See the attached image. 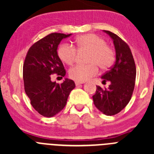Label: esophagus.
I'll return each mask as SVG.
<instances>
[{"label":"esophagus","mask_w":154,"mask_h":154,"mask_svg":"<svg viewBox=\"0 0 154 154\" xmlns=\"http://www.w3.org/2000/svg\"><path fill=\"white\" fill-rule=\"evenodd\" d=\"M75 85H76V86H78V85H82V84H83L84 82H77V81H76L75 82Z\"/></svg>","instance_id":"1"}]
</instances>
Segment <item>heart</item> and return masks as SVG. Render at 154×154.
<instances>
[{
  "label": "heart",
  "instance_id": "obj_1",
  "mask_svg": "<svg viewBox=\"0 0 154 154\" xmlns=\"http://www.w3.org/2000/svg\"><path fill=\"white\" fill-rule=\"evenodd\" d=\"M79 51H89L87 57L88 65H77L69 69L71 79L77 82L89 80L99 72V68L109 69L115 60L113 50L108 45L103 38L94 34H87L79 37L75 41ZM58 55L62 62L66 65H72L76 59L77 51L71 45L64 43L58 48Z\"/></svg>",
  "mask_w": 154,
  "mask_h": 154
}]
</instances>
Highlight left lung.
<instances>
[{"label":"left lung","instance_id":"left-lung-1","mask_svg":"<svg viewBox=\"0 0 154 154\" xmlns=\"http://www.w3.org/2000/svg\"><path fill=\"white\" fill-rule=\"evenodd\" d=\"M112 38L116 51V62L101 79L103 83L109 82L108 89L96 85L92 96L96 108L106 116L117 114L126 106L131 99L136 80L135 62L130 48L118 35L103 30Z\"/></svg>","mask_w":154,"mask_h":154}]
</instances>
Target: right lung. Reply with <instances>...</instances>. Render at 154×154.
Listing matches in <instances>:
<instances>
[{"label":"right lung","mask_w":154,"mask_h":154,"mask_svg":"<svg viewBox=\"0 0 154 154\" xmlns=\"http://www.w3.org/2000/svg\"><path fill=\"white\" fill-rule=\"evenodd\" d=\"M72 35L51 33L37 42L27 53L23 65L24 90L37 112L52 117L65 106L71 91L75 87L72 80L65 79L62 84L51 80L56 73L64 77L65 70L58 55L61 41Z\"/></svg>","instance_id":"1"}]
</instances>
